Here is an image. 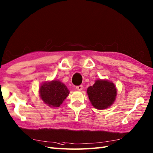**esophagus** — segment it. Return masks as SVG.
Returning <instances> with one entry per match:
<instances>
[{
    "label": "esophagus",
    "mask_w": 153,
    "mask_h": 153,
    "mask_svg": "<svg viewBox=\"0 0 153 153\" xmlns=\"http://www.w3.org/2000/svg\"><path fill=\"white\" fill-rule=\"evenodd\" d=\"M82 89H83V85H78V86H76V89L77 90H78V91H81V90H82Z\"/></svg>",
    "instance_id": "1"
}]
</instances>
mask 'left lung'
I'll list each match as a JSON object with an SVG mask.
<instances>
[{"instance_id": "obj_1", "label": "left lung", "mask_w": 153, "mask_h": 153, "mask_svg": "<svg viewBox=\"0 0 153 153\" xmlns=\"http://www.w3.org/2000/svg\"><path fill=\"white\" fill-rule=\"evenodd\" d=\"M87 92L92 105L99 110L111 106L117 93L113 83L100 79L97 80L93 85L89 87Z\"/></svg>"}]
</instances>
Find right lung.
Wrapping results in <instances>:
<instances>
[{"instance_id": "right-lung-1", "label": "right lung", "mask_w": 153, "mask_h": 153, "mask_svg": "<svg viewBox=\"0 0 153 153\" xmlns=\"http://www.w3.org/2000/svg\"><path fill=\"white\" fill-rule=\"evenodd\" d=\"M69 93L66 86L56 80L43 83L39 89L41 99L52 107H59Z\"/></svg>"}]
</instances>
